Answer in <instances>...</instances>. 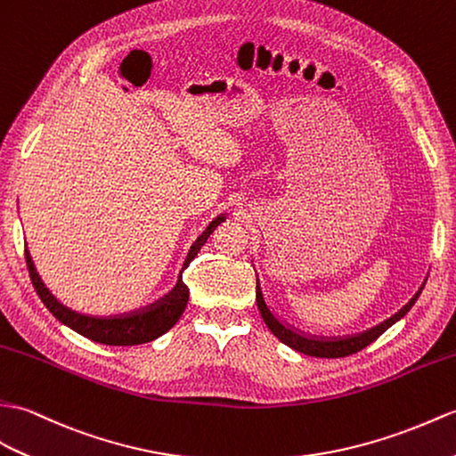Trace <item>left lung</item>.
Listing matches in <instances>:
<instances>
[{"label":"left lung","mask_w":456,"mask_h":456,"mask_svg":"<svg viewBox=\"0 0 456 456\" xmlns=\"http://www.w3.org/2000/svg\"><path fill=\"white\" fill-rule=\"evenodd\" d=\"M426 285V283H423ZM423 285L419 288V291L411 297L402 309L387 319L385 322H380L373 328H369V330L362 332V334H355V336H346V338H314V336H306L299 330H295V328L288 326L285 322H281L276 314L270 311V306L264 301V295L260 289V283L256 285V303H258V311L262 314L264 322L272 330V334L278 338L280 342H283L285 346L293 347L295 352H301L305 355H313V357H346V355H352L362 352L363 347H367L371 342H375L377 338L383 334L385 330H388L390 326L395 322H398L402 316H404L414 303L418 301L419 293L423 289Z\"/></svg>","instance_id":"obj_1"}]
</instances>
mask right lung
Returning a JSON list of instances; mask_svg holds the SVG:
<instances>
[{"label": "right lung", "mask_w": 456, "mask_h": 456, "mask_svg": "<svg viewBox=\"0 0 456 456\" xmlns=\"http://www.w3.org/2000/svg\"><path fill=\"white\" fill-rule=\"evenodd\" d=\"M221 221H225L224 216L211 221L202 235L194 240V245L190 247L175 288L168 291L165 297L143 306V309L124 313V314H112V316H93V314L71 311L69 306L61 305L54 295L48 291L45 281H42L38 276L35 262L30 258V252L25 250L30 281H33L38 297L46 305V309L54 314L61 324L69 326L71 330L89 338L93 342L107 344V346H137V344L153 342L155 338L163 336L167 330H171V328L176 324V321L180 319V314L184 313L186 303H188V288L183 281V272L184 268H188V264L194 260L200 248L206 245L208 237L214 232V229L221 224Z\"/></svg>", "instance_id": "obj_1"}]
</instances>
